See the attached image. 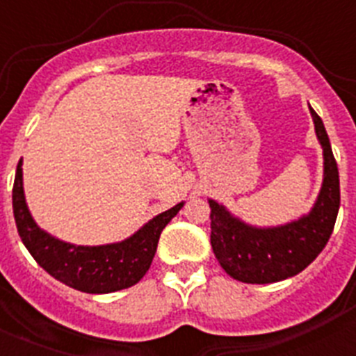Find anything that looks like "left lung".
<instances>
[{
  "instance_id": "obj_1",
  "label": "left lung",
  "mask_w": 356,
  "mask_h": 356,
  "mask_svg": "<svg viewBox=\"0 0 356 356\" xmlns=\"http://www.w3.org/2000/svg\"><path fill=\"white\" fill-rule=\"evenodd\" d=\"M317 140L323 147V184L310 212L278 226H254L209 200L210 244L221 267L244 284H273L298 275L326 246L341 205L337 162L328 134L310 106Z\"/></svg>"
}]
</instances>
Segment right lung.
Masks as SVG:
<instances>
[{"mask_svg":"<svg viewBox=\"0 0 356 356\" xmlns=\"http://www.w3.org/2000/svg\"><path fill=\"white\" fill-rule=\"evenodd\" d=\"M19 237L35 262L55 280L89 294H108L140 282L156 253L162 229L184 207V201L159 213L124 241L102 246H78L53 237L31 217L23 188V159L15 169L12 191Z\"/></svg>","mask_w":356,"mask_h":356,"instance_id":"obj_1","label":"right lung"}]
</instances>
